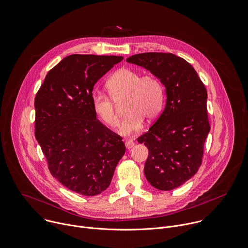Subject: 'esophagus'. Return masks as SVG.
I'll list each match as a JSON object with an SVG mask.
<instances>
[{
	"label": "esophagus",
	"instance_id": "obj_1",
	"mask_svg": "<svg viewBox=\"0 0 248 248\" xmlns=\"http://www.w3.org/2000/svg\"><path fill=\"white\" fill-rule=\"evenodd\" d=\"M135 145V142L133 141V140H127L126 141H125V146H126V148H131V147H133Z\"/></svg>",
	"mask_w": 248,
	"mask_h": 248
}]
</instances>
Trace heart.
Masks as SVG:
<instances>
[{
    "label": "heart",
    "instance_id": "1",
    "mask_svg": "<svg viewBox=\"0 0 248 248\" xmlns=\"http://www.w3.org/2000/svg\"><path fill=\"white\" fill-rule=\"evenodd\" d=\"M108 94L97 93L93 96V108L105 125L113 128L118 124L116 106L122 105L125 116L118 132L128 136L141 129L143 119L153 121L159 114L164 101V89L154 75L141 76L130 68H121L107 81Z\"/></svg>",
    "mask_w": 248,
    "mask_h": 248
}]
</instances>
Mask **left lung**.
I'll list each match as a JSON object with an SVG mask.
<instances>
[{
    "mask_svg": "<svg viewBox=\"0 0 248 248\" xmlns=\"http://www.w3.org/2000/svg\"><path fill=\"white\" fill-rule=\"evenodd\" d=\"M150 70L166 88V106L138 138L148 148L144 176L160 190L174 189L199 170L210 131L207 91L194 68L171 53H143L127 59Z\"/></svg>",
    "mask_w": 248,
    "mask_h": 248,
    "instance_id": "left-lung-1",
    "label": "left lung"
}]
</instances>
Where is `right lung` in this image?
Returning <instances> with one entry per match:
<instances>
[{
    "label": "right lung",
    "instance_id": "1",
    "mask_svg": "<svg viewBox=\"0 0 248 248\" xmlns=\"http://www.w3.org/2000/svg\"><path fill=\"white\" fill-rule=\"evenodd\" d=\"M122 57L71 55L49 70L35 96V137L51 174L82 195L110 185L126 147L96 119L93 89Z\"/></svg>",
    "mask_w": 248,
    "mask_h": 248
}]
</instances>
